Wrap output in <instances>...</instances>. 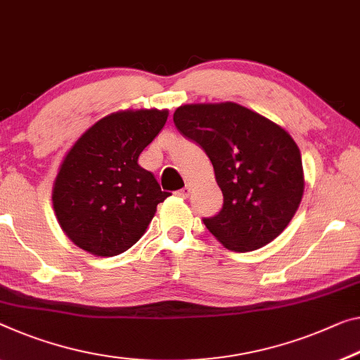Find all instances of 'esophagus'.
I'll return each mask as SVG.
<instances>
[{"label": "esophagus", "instance_id": "1", "mask_svg": "<svg viewBox=\"0 0 360 360\" xmlns=\"http://www.w3.org/2000/svg\"><path fill=\"white\" fill-rule=\"evenodd\" d=\"M176 196H180V198H188V196H190V186H184V188H181V190H179V191H176Z\"/></svg>", "mask_w": 360, "mask_h": 360}]
</instances>
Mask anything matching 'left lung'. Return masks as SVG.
Masks as SVG:
<instances>
[{
	"label": "left lung",
	"instance_id": "8db88e82",
	"mask_svg": "<svg viewBox=\"0 0 360 360\" xmlns=\"http://www.w3.org/2000/svg\"><path fill=\"white\" fill-rule=\"evenodd\" d=\"M176 130L211 159L224 206L202 219L231 251L259 250L296 214L304 193L300 148L286 130L236 103L185 104Z\"/></svg>",
	"mask_w": 360,
	"mask_h": 360
}]
</instances>
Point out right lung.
Listing matches in <instances>:
<instances>
[{
	"mask_svg": "<svg viewBox=\"0 0 360 360\" xmlns=\"http://www.w3.org/2000/svg\"><path fill=\"white\" fill-rule=\"evenodd\" d=\"M169 110H119L91 125L60 164L53 206L64 233L95 256H117L145 233L161 191L138 156L167 122Z\"/></svg>",
	"mask_w": 360,
	"mask_h": 360,
	"instance_id": "obj_1",
	"label": "right lung"
}]
</instances>
